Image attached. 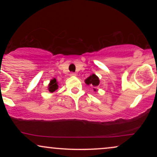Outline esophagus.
<instances>
[{"instance_id": "obj_1", "label": "esophagus", "mask_w": 157, "mask_h": 157, "mask_svg": "<svg viewBox=\"0 0 157 157\" xmlns=\"http://www.w3.org/2000/svg\"><path fill=\"white\" fill-rule=\"evenodd\" d=\"M70 76H76V73H74V72H71L70 74Z\"/></svg>"}]
</instances>
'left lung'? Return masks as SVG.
I'll use <instances>...</instances> for the list:
<instances>
[{
    "label": "left lung",
    "instance_id": "obj_1",
    "mask_svg": "<svg viewBox=\"0 0 157 157\" xmlns=\"http://www.w3.org/2000/svg\"><path fill=\"white\" fill-rule=\"evenodd\" d=\"M85 82L87 85L91 84L93 85L94 86H97L99 84V79H98V77L96 76L95 74H92L91 76H90L89 77V78L86 79ZM94 91H95V89H94Z\"/></svg>",
    "mask_w": 157,
    "mask_h": 157
}]
</instances>
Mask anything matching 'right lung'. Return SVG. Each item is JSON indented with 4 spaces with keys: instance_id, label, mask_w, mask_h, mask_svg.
I'll list each match as a JSON object with an SVG mask.
<instances>
[{
    "instance_id": "add662e5",
    "label": "right lung",
    "mask_w": 157,
    "mask_h": 157,
    "mask_svg": "<svg viewBox=\"0 0 157 157\" xmlns=\"http://www.w3.org/2000/svg\"><path fill=\"white\" fill-rule=\"evenodd\" d=\"M57 89H58V85H57V82H56V79L53 78L51 81L50 84H49V86H48V90H49V91L53 92V91H55Z\"/></svg>"
}]
</instances>
